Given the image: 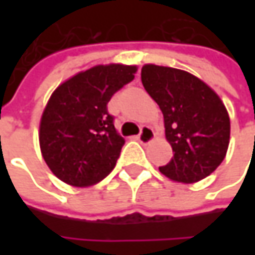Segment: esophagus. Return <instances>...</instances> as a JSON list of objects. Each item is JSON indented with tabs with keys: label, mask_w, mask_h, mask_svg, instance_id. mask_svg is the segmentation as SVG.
Instances as JSON below:
<instances>
[{
	"label": "esophagus",
	"mask_w": 255,
	"mask_h": 255,
	"mask_svg": "<svg viewBox=\"0 0 255 255\" xmlns=\"http://www.w3.org/2000/svg\"><path fill=\"white\" fill-rule=\"evenodd\" d=\"M153 138H155V132H153V129L150 127H143L141 128V131H140V134L137 135V140H138L141 144H147V143H150Z\"/></svg>",
	"instance_id": "1"
}]
</instances>
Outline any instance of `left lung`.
<instances>
[{
	"instance_id": "8db88e82",
	"label": "left lung",
	"mask_w": 255,
	"mask_h": 255,
	"mask_svg": "<svg viewBox=\"0 0 255 255\" xmlns=\"http://www.w3.org/2000/svg\"><path fill=\"white\" fill-rule=\"evenodd\" d=\"M141 82L164 115L171 161L159 171L173 181L196 183L223 162L230 140L228 109L219 94L198 77L147 63Z\"/></svg>"
}]
</instances>
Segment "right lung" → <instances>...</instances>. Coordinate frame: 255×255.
<instances>
[{"instance_id":"right-lung-1","label":"right lung","mask_w":255,"mask_h":255,"mask_svg":"<svg viewBox=\"0 0 255 255\" xmlns=\"http://www.w3.org/2000/svg\"><path fill=\"white\" fill-rule=\"evenodd\" d=\"M135 65H97L62 82L39 121V147L51 173L87 187L106 177L126 143L108 114L112 96L134 79Z\"/></svg>"}]
</instances>
